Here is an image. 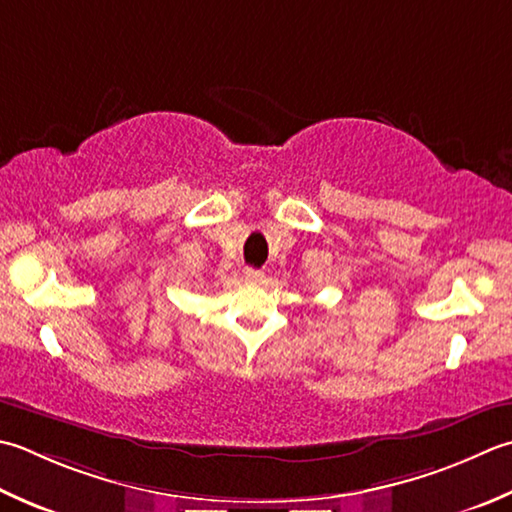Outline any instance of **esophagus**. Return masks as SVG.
<instances>
[{
	"label": "esophagus",
	"mask_w": 512,
	"mask_h": 512,
	"mask_svg": "<svg viewBox=\"0 0 512 512\" xmlns=\"http://www.w3.org/2000/svg\"><path fill=\"white\" fill-rule=\"evenodd\" d=\"M244 279L248 284H259L264 279V273H262V270H257V268H246Z\"/></svg>",
	"instance_id": "34e87169"
}]
</instances>
